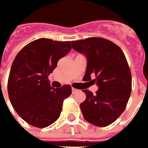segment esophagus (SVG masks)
I'll list each match as a JSON object with an SVG mask.
<instances>
[{
	"label": "esophagus",
	"instance_id": "esophagus-1",
	"mask_svg": "<svg viewBox=\"0 0 148 148\" xmlns=\"http://www.w3.org/2000/svg\"><path fill=\"white\" fill-rule=\"evenodd\" d=\"M78 91H79V90L75 89V88H74V87L72 88V92H73V93H76V92H78Z\"/></svg>",
	"mask_w": 148,
	"mask_h": 148
}]
</instances>
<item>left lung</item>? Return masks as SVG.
<instances>
[{
  "label": "left lung",
  "instance_id": "8db88e82",
  "mask_svg": "<svg viewBox=\"0 0 148 148\" xmlns=\"http://www.w3.org/2000/svg\"><path fill=\"white\" fill-rule=\"evenodd\" d=\"M72 45L87 58L83 79L99 86L95 94L83 90L86 98L80 103L82 115L95 126H108L124 111L131 93L132 77L124 53L119 46L103 38L72 41ZM92 76H95L94 80Z\"/></svg>",
  "mask_w": 148,
  "mask_h": 148
}]
</instances>
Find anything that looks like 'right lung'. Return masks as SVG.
<instances>
[{
  "label": "right lung",
  "instance_id": "1",
  "mask_svg": "<svg viewBox=\"0 0 148 148\" xmlns=\"http://www.w3.org/2000/svg\"><path fill=\"white\" fill-rule=\"evenodd\" d=\"M71 49L70 41L39 38L15 56L8 76V96L15 111L30 125L46 128L59 118L72 88L70 85L51 87L49 75Z\"/></svg>",
  "mask_w": 148,
  "mask_h": 148
}]
</instances>
